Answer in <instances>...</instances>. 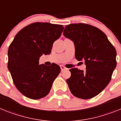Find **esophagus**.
<instances>
[{"label": "esophagus", "mask_w": 121, "mask_h": 121, "mask_svg": "<svg viewBox=\"0 0 121 121\" xmlns=\"http://www.w3.org/2000/svg\"><path fill=\"white\" fill-rule=\"evenodd\" d=\"M60 69H61V71H64V70H67V68H66V67H64V66H63V65H61V66H60Z\"/></svg>", "instance_id": "34e87169"}]
</instances>
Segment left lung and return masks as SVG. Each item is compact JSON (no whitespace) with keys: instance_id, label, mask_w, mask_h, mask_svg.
I'll list each match as a JSON object with an SVG mask.
<instances>
[{"instance_id":"obj_1","label":"left lung","mask_w":121,"mask_h":121,"mask_svg":"<svg viewBox=\"0 0 121 121\" xmlns=\"http://www.w3.org/2000/svg\"><path fill=\"white\" fill-rule=\"evenodd\" d=\"M64 36L74 42L75 57L84 60L85 71L70 69L71 77L67 79L71 93L78 98L88 99L104 89L116 67V51L104 32L85 23L68 25Z\"/></svg>"}]
</instances>
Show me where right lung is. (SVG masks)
Segmentation results:
<instances>
[{
	"mask_svg": "<svg viewBox=\"0 0 121 121\" xmlns=\"http://www.w3.org/2000/svg\"><path fill=\"white\" fill-rule=\"evenodd\" d=\"M61 25L36 22L16 35L8 51V68L18 90L25 96L39 99L50 92L60 72L58 65H39L42 55L51 53L54 42L61 36Z\"/></svg>",
	"mask_w": 121,
	"mask_h": 121,
	"instance_id": "right-lung-1",
	"label": "right lung"
}]
</instances>
